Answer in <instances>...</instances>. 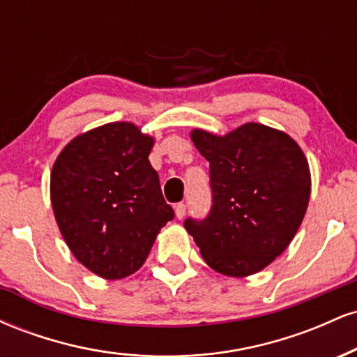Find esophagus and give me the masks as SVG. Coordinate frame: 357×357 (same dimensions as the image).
<instances>
[{
	"label": "esophagus",
	"mask_w": 357,
	"mask_h": 357,
	"mask_svg": "<svg viewBox=\"0 0 357 357\" xmlns=\"http://www.w3.org/2000/svg\"><path fill=\"white\" fill-rule=\"evenodd\" d=\"M174 213H176V216H178V218L181 220L183 216L186 215V204H184V203H178V204H176V206H174Z\"/></svg>",
	"instance_id": "1"
}]
</instances>
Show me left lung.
I'll list each match as a JSON object with an SVG mask.
<instances>
[{"instance_id": "obj_1", "label": "left lung", "mask_w": 357, "mask_h": 357, "mask_svg": "<svg viewBox=\"0 0 357 357\" xmlns=\"http://www.w3.org/2000/svg\"><path fill=\"white\" fill-rule=\"evenodd\" d=\"M210 162L213 204L204 220L184 228L218 273L248 277L272 264L301 227L310 196L304 153L289 134L248 122L215 136L191 130Z\"/></svg>"}]
</instances>
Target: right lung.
Here are the masks:
<instances>
[{
	"label": "right lung",
	"mask_w": 357,
	"mask_h": 357,
	"mask_svg": "<svg viewBox=\"0 0 357 357\" xmlns=\"http://www.w3.org/2000/svg\"><path fill=\"white\" fill-rule=\"evenodd\" d=\"M154 139L132 122H110L73 137L52 169L50 198L77 260L107 280L142 267L173 208L149 162Z\"/></svg>",
	"instance_id": "obj_1"
}]
</instances>
